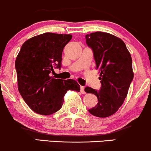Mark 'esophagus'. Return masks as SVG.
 <instances>
[{"instance_id": "obj_1", "label": "esophagus", "mask_w": 151, "mask_h": 151, "mask_svg": "<svg viewBox=\"0 0 151 151\" xmlns=\"http://www.w3.org/2000/svg\"><path fill=\"white\" fill-rule=\"evenodd\" d=\"M81 92L83 94H86V93L85 92V88L83 86H81Z\"/></svg>"}]
</instances>
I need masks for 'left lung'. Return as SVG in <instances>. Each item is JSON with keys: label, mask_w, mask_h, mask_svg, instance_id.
Here are the masks:
<instances>
[{"label": "left lung", "mask_w": 151, "mask_h": 151, "mask_svg": "<svg viewBox=\"0 0 151 151\" xmlns=\"http://www.w3.org/2000/svg\"><path fill=\"white\" fill-rule=\"evenodd\" d=\"M86 39L93 51L101 81L100 90L85 88L86 93L95 95L98 100L88 111L97 117H108L118 111L127 96L134 78L132 58L124 42L114 35L96 32L86 35Z\"/></svg>", "instance_id": "left-lung-1"}]
</instances>
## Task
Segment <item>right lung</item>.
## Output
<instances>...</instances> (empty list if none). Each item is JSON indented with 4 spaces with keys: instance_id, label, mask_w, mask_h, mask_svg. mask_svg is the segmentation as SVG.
<instances>
[{
    "instance_id": "right-lung-1",
    "label": "right lung",
    "mask_w": 151,
    "mask_h": 151,
    "mask_svg": "<svg viewBox=\"0 0 151 151\" xmlns=\"http://www.w3.org/2000/svg\"><path fill=\"white\" fill-rule=\"evenodd\" d=\"M71 35L47 32L33 37L22 44L15 60L18 90L35 112L50 115L61 109L68 90L80 92L72 79L50 76L54 68H61L62 52Z\"/></svg>"
}]
</instances>
